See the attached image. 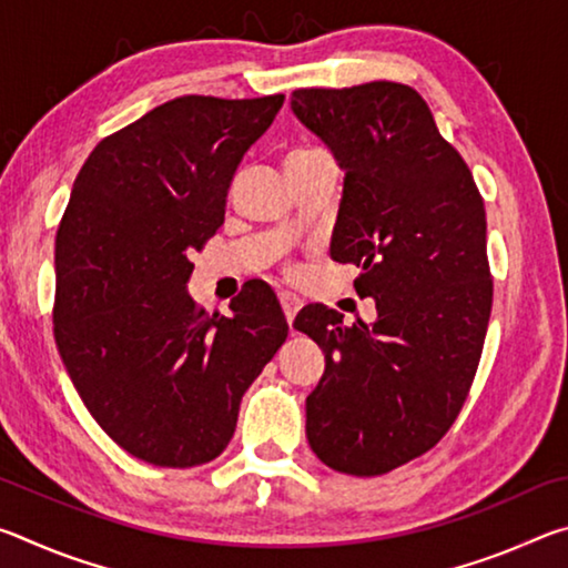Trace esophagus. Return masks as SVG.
<instances>
[{
    "mask_svg": "<svg viewBox=\"0 0 568 568\" xmlns=\"http://www.w3.org/2000/svg\"><path fill=\"white\" fill-rule=\"evenodd\" d=\"M281 307H283V313H285V321L293 323L297 311H301V307H303V301L297 295H293V293H281Z\"/></svg>",
    "mask_w": 568,
    "mask_h": 568,
    "instance_id": "34e87169",
    "label": "esophagus"
}]
</instances>
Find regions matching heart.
Instances as JSON below:
<instances>
[{"label":"heart","mask_w":568,"mask_h":568,"mask_svg":"<svg viewBox=\"0 0 568 568\" xmlns=\"http://www.w3.org/2000/svg\"><path fill=\"white\" fill-rule=\"evenodd\" d=\"M315 152H323V150H295L287 158H307V155H315Z\"/></svg>","instance_id":"1"}]
</instances>
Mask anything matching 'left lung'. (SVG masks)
<instances>
[{"instance_id":"obj_1","label":"left lung","mask_w":568,"mask_h":568,"mask_svg":"<svg viewBox=\"0 0 568 568\" xmlns=\"http://www.w3.org/2000/svg\"><path fill=\"white\" fill-rule=\"evenodd\" d=\"M291 110L345 172L331 257L361 267L355 293L378 311L351 328L325 305L297 313L325 353L307 444L333 470L381 476L434 448L474 383L494 297L484 200L408 84L295 90Z\"/></svg>"}]
</instances>
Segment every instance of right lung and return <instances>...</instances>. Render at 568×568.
I'll return each instance as SVG.
<instances>
[{"instance_id": "obj_1", "label": "right lung", "mask_w": 568, "mask_h": 568, "mask_svg": "<svg viewBox=\"0 0 568 568\" xmlns=\"http://www.w3.org/2000/svg\"><path fill=\"white\" fill-rule=\"evenodd\" d=\"M283 100H170L104 138L74 180L54 240V341L92 418L152 466L223 454L243 393L287 338L263 283L230 315L187 293L190 255L223 225L240 160Z\"/></svg>"}]
</instances>
